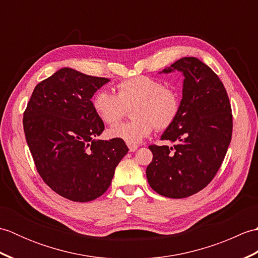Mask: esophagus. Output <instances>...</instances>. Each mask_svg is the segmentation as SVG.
Masks as SVG:
<instances>
[{
	"label": "esophagus",
	"instance_id": "1",
	"mask_svg": "<svg viewBox=\"0 0 258 258\" xmlns=\"http://www.w3.org/2000/svg\"><path fill=\"white\" fill-rule=\"evenodd\" d=\"M138 145H128V150L130 152H135L136 150H138Z\"/></svg>",
	"mask_w": 258,
	"mask_h": 258
}]
</instances>
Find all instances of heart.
<instances>
[{"instance_id": "obj_1", "label": "heart", "mask_w": 258, "mask_h": 258, "mask_svg": "<svg viewBox=\"0 0 258 258\" xmlns=\"http://www.w3.org/2000/svg\"><path fill=\"white\" fill-rule=\"evenodd\" d=\"M117 94L100 90L93 96L92 104L96 115L104 123L115 124L133 108L132 122L120 123L107 130L111 139L138 145L151 135L154 127L164 131L174 124L180 112L182 100L177 90L167 87L162 81L139 75L119 82Z\"/></svg>"}]
</instances>
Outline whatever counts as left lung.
<instances>
[{
	"mask_svg": "<svg viewBox=\"0 0 258 258\" xmlns=\"http://www.w3.org/2000/svg\"><path fill=\"white\" fill-rule=\"evenodd\" d=\"M184 75L180 112L161 140L174 145H150L153 160L146 177L157 194L184 199L212 182L232 140L233 115L220 78L196 57H183L164 73Z\"/></svg>",
	"mask_w": 258,
	"mask_h": 258,
	"instance_id": "left-lung-1",
	"label": "left lung"
}]
</instances>
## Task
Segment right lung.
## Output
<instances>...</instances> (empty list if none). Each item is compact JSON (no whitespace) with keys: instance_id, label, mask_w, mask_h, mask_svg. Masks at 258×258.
<instances>
[{"instance_id":"obj_1","label":"right lung","mask_w":258,"mask_h":258,"mask_svg":"<svg viewBox=\"0 0 258 258\" xmlns=\"http://www.w3.org/2000/svg\"><path fill=\"white\" fill-rule=\"evenodd\" d=\"M108 81L61 69L35 86L24 112L25 139L38 174L70 201L90 202L105 193L128 152L124 141L95 139L104 123L91 98Z\"/></svg>"}]
</instances>
